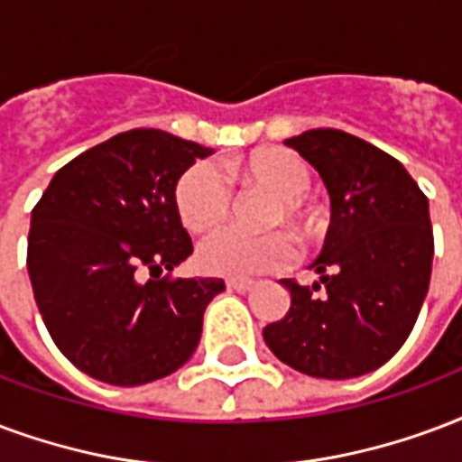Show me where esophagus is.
<instances>
[{
    "instance_id": "esophagus-1",
    "label": "esophagus",
    "mask_w": 462,
    "mask_h": 462,
    "mask_svg": "<svg viewBox=\"0 0 462 462\" xmlns=\"http://www.w3.org/2000/svg\"><path fill=\"white\" fill-rule=\"evenodd\" d=\"M227 289H232V291L247 293L254 289V282H252V279H227Z\"/></svg>"
}]
</instances>
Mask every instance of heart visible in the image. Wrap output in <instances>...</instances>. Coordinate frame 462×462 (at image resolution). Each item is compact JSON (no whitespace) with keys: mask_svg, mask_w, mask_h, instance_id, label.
I'll list each match as a JSON object with an SVG mask.
<instances>
[{"mask_svg":"<svg viewBox=\"0 0 462 462\" xmlns=\"http://www.w3.org/2000/svg\"><path fill=\"white\" fill-rule=\"evenodd\" d=\"M242 171L252 183L272 190L279 198L274 222L286 220L303 230L300 198L310 190V171L306 162L286 149H264L249 156ZM176 208L180 222L190 232H205L220 225L230 210V183L222 169L213 162H200L180 176L176 186ZM296 254L293 240L286 232H249L222 227L205 237L198 247V264L215 276H254L272 272L291 262Z\"/></svg>","mask_w":462,"mask_h":462,"instance_id":"obj_1","label":"heart"}]
</instances>
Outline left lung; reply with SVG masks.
<instances>
[{
    "label": "left lung",
    "instance_id": "1",
    "mask_svg": "<svg viewBox=\"0 0 462 462\" xmlns=\"http://www.w3.org/2000/svg\"><path fill=\"white\" fill-rule=\"evenodd\" d=\"M283 144L326 183L330 227L310 264L318 282L282 279L291 306L264 328V343L309 377H360L394 357L429 293V198L394 156L360 136L309 129Z\"/></svg>",
    "mask_w": 462,
    "mask_h": 462
}]
</instances>
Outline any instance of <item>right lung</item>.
Returning <instances> with one entry per match:
<instances>
[{
    "label": "right lung",
    "instance_id": "add662e5",
    "mask_svg": "<svg viewBox=\"0 0 462 462\" xmlns=\"http://www.w3.org/2000/svg\"><path fill=\"white\" fill-rule=\"evenodd\" d=\"M210 153L162 129H129L66 163L33 208V299L58 350L92 379L139 387L196 353L225 282L159 274L193 254L176 186Z\"/></svg>",
    "mask_w": 462,
    "mask_h": 462
}]
</instances>
